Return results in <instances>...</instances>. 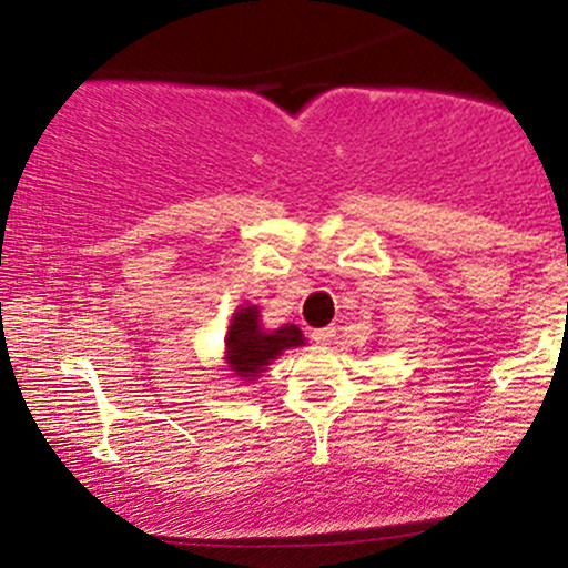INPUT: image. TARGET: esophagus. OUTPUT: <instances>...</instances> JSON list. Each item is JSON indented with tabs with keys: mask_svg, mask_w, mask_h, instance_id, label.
<instances>
[{
	"mask_svg": "<svg viewBox=\"0 0 568 568\" xmlns=\"http://www.w3.org/2000/svg\"><path fill=\"white\" fill-rule=\"evenodd\" d=\"M334 336H336L334 325H328V328L312 331V342H315V344H331V338H334Z\"/></svg>",
	"mask_w": 568,
	"mask_h": 568,
	"instance_id": "esophagus-1",
	"label": "esophagus"
}]
</instances>
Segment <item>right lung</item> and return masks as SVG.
Here are the masks:
<instances>
[{"mask_svg":"<svg viewBox=\"0 0 568 568\" xmlns=\"http://www.w3.org/2000/svg\"><path fill=\"white\" fill-rule=\"evenodd\" d=\"M306 338L302 328L293 323L280 325V328H264L262 310L256 304H240L232 312L230 328L224 338V363L240 382L256 384L258 376L277 361L285 349L304 347Z\"/></svg>","mask_w":568,"mask_h":568,"instance_id":"1","label":"right lung"}]
</instances>
